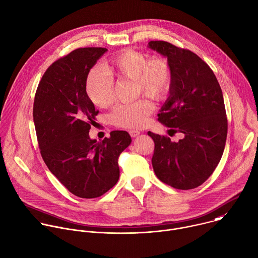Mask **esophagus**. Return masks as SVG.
<instances>
[{"mask_svg":"<svg viewBox=\"0 0 258 258\" xmlns=\"http://www.w3.org/2000/svg\"><path fill=\"white\" fill-rule=\"evenodd\" d=\"M128 134L131 135L132 138H135V137H137V136L140 135V132H139V131H133V130H132V131L128 132Z\"/></svg>","mask_w":258,"mask_h":258,"instance_id":"34e87169","label":"esophagus"}]
</instances>
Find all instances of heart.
<instances>
[{
    "mask_svg": "<svg viewBox=\"0 0 258 258\" xmlns=\"http://www.w3.org/2000/svg\"><path fill=\"white\" fill-rule=\"evenodd\" d=\"M105 67L110 76L92 69L86 78L85 90L98 108H108L114 101V79L132 80L134 97L148 96L162 101L169 95L173 83V68L162 54L150 57L142 51L126 48L110 57ZM154 110V104L142 97L128 104H119L109 114L110 122L122 128H141Z\"/></svg>",
    "mask_w": 258,
    "mask_h": 258,
    "instance_id": "1",
    "label": "heart"
}]
</instances>
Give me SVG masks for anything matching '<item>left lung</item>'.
<instances>
[{
  "label": "left lung",
  "instance_id": "1",
  "mask_svg": "<svg viewBox=\"0 0 258 258\" xmlns=\"http://www.w3.org/2000/svg\"><path fill=\"white\" fill-rule=\"evenodd\" d=\"M149 47L167 56L173 68L172 88L158 120L170 133L183 135L171 142L149 132L155 143L152 165L162 182L192 189L213 174L225 149L228 120L222 89L209 64L189 49L163 40H152Z\"/></svg>",
  "mask_w": 258,
  "mask_h": 258
}]
</instances>
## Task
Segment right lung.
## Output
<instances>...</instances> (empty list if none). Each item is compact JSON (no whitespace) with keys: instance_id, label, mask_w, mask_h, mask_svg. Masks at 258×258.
Masks as SVG:
<instances>
[{"instance_id":"add662e5","label":"right lung","mask_w":258,"mask_h":258,"mask_svg":"<svg viewBox=\"0 0 258 258\" xmlns=\"http://www.w3.org/2000/svg\"><path fill=\"white\" fill-rule=\"evenodd\" d=\"M104 47H81L52 62L36 89L33 120L41 157L50 172L73 195L99 198L119 178L118 158L132 142L113 131L97 143L89 131L98 111L85 90L86 78Z\"/></svg>"}]
</instances>
